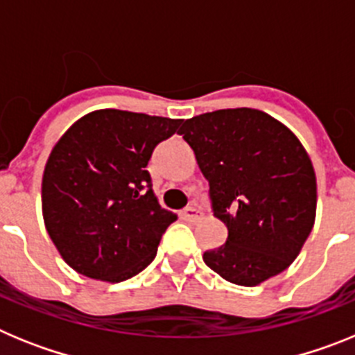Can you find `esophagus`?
I'll return each instance as SVG.
<instances>
[{"label":"esophagus","mask_w":355,"mask_h":355,"mask_svg":"<svg viewBox=\"0 0 355 355\" xmlns=\"http://www.w3.org/2000/svg\"><path fill=\"white\" fill-rule=\"evenodd\" d=\"M181 216H183L187 222H197L202 215H200V211L197 208H187V209H183Z\"/></svg>","instance_id":"esophagus-1"}]
</instances>
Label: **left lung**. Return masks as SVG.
<instances>
[{"label": "left lung", "mask_w": 355, "mask_h": 355, "mask_svg": "<svg viewBox=\"0 0 355 355\" xmlns=\"http://www.w3.org/2000/svg\"><path fill=\"white\" fill-rule=\"evenodd\" d=\"M180 135L227 227L224 245L202 256L206 265L238 286L286 270L316 216L315 168L293 131L261 110L229 108L187 119Z\"/></svg>", "instance_id": "8db88e82"}]
</instances>
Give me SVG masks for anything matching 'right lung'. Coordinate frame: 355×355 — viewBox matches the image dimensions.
<instances>
[{"mask_svg":"<svg viewBox=\"0 0 355 355\" xmlns=\"http://www.w3.org/2000/svg\"><path fill=\"white\" fill-rule=\"evenodd\" d=\"M180 124L181 119L96 110L55 144L42 175V216L78 274L121 283L155 259L178 216L159 206L146 167Z\"/></svg>","mask_w":355,"mask_h":355,"instance_id":"add662e5","label":"right lung"}]
</instances>
